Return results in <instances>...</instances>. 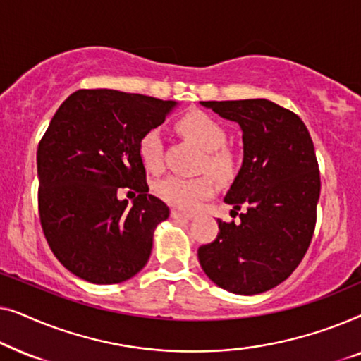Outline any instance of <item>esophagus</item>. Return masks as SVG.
Here are the masks:
<instances>
[{
  "mask_svg": "<svg viewBox=\"0 0 361 361\" xmlns=\"http://www.w3.org/2000/svg\"><path fill=\"white\" fill-rule=\"evenodd\" d=\"M171 216L174 220H192L194 219V215L192 214H187V212H180V210H172Z\"/></svg>",
  "mask_w": 361,
  "mask_h": 361,
  "instance_id": "34e87169",
  "label": "esophagus"
}]
</instances>
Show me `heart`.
Returning a JSON list of instances; mask_svg holds the SVG:
<instances>
[{
    "label": "heart",
    "mask_w": 361,
    "mask_h": 361,
    "mask_svg": "<svg viewBox=\"0 0 361 361\" xmlns=\"http://www.w3.org/2000/svg\"><path fill=\"white\" fill-rule=\"evenodd\" d=\"M177 130L187 140L205 151L200 169L209 171L215 179L228 180L233 176L235 159L226 149V131L215 118L202 111H190L177 123ZM140 157L147 171L159 172L162 169V140L156 128L146 131L137 145ZM156 195L167 205L179 210H194L200 202L214 195L215 185L209 176H199L185 179V177H167L157 182Z\"/></svg>",
    "instance_id": "b5f03b06"
}]
</instances>
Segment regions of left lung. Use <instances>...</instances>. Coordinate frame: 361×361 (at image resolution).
<instances>
[{"label":"left lung","mask_w":361,"mask_h":361,"mask_svg":"<svg viewBox=\"0 0 361 361\" xmlns=\"http://www.w3.org/2000/svg\"><path fill=\"white\" fill-rule=\"evenodd\" d=\"M243 131V164L225 202L240 224L219 221L199 261L221 289L253 295L273 289L298 268L312 240L320 174L304 121L288 108L256 100L200 102ZM238 214V212H236Z\"/></svg>","instance_id":"left-lung-1"}]
</instances>
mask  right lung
Returning a JSON list of instances; mask_svg holds the SVG:
<instances>
[{
    "label": "right lung",
    "mask_w": 361,
    "mask_h": 361,
    "mask_svg": "<svg viewBox=\"0 0 361 361\" xmlns=\"http://www.w3.org/2000/svg\"><path fill=\"white\" fill-rule=\"evenodd\" d=\"M177 105L108 88L77 90L59 106L37 147L39 219L56 258L93 284L145 268L169 207L147 194L137 145ZM121 188L136 191L131 207Z\"/></svg>",
    "instance_id": "1"
}]
</instances>
